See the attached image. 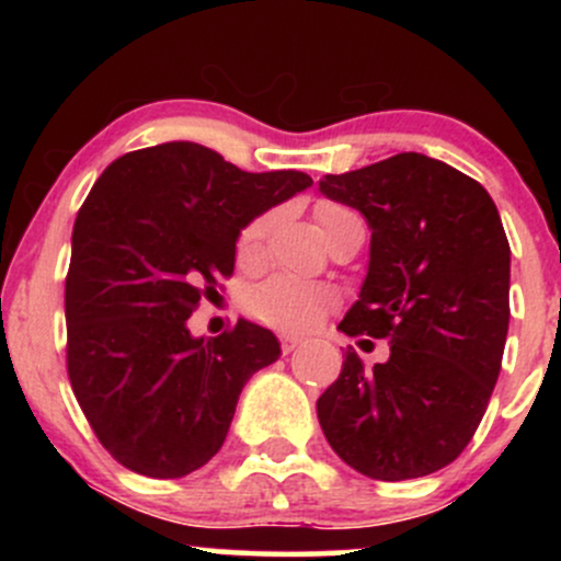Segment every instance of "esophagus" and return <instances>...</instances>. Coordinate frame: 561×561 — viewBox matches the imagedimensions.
Returning <instances> with one entry per match:
<instances>
[{
    "mask_svg": "<svg viewBox=\"0 0 561 561\" xmlns=\"http://www.w3.org/2000/svg\"><path fill=\"white\" fill-rule=\"evenodd\" d=\"M300 345H302L300 334H293V332L282 334V351H285V353H293L295 347H300Z\"/></svg>",
    "mask_w": 561,
    "mask_h": 561,
    "instance_id": "obj_1",
    "label": "esophagus"
}]
</instances>
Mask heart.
Listing matches in <instances>:
<instances>
[{
	"instance_id": "1",
	"label": "heart",
	"mask_w": 561,
	"mask_h": 561,
	"mask_svg": "<svg viewBox=\"0 0 561 561\" xmlns=\"http://www.w3.org/2000/svg\"><path fill=\"white\" fill-rule=\"evenodd\" d=\"M347 216L356 214L337 203H319L317 208V218L324 234H330ZM268 227H272V216L263 214L242 229L240 240H237V261L242 266H253V263L261 261ZM334 302H337V293L332 287L298 279V276L289 274H274L250 293L248 308L263 324L279 327V330H311Z\"/></svg>"
}]
</instances>
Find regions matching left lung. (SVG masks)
Wrapping results in <instances>:
<instances>
[{"label": "left lung", "mask_w": 561, "mask_h": 561, "mask_svg": "<svg viewBox=\"0 0 561 561\" xmlns=\"http://www.w3.org/2000/svg\"><path fill=\"white\" fill-rule=\"evenodd\" d=\"M319 192L371 229L369 268L337 330L390 343L385 364L345 351L317 401L334 454L371 480L448 467L485 414L508 332V240L485 186L401 152L330 173ZM371 343V340H362Z\"/></svg>", "instance_id": "left-lung-1"}]
</instances>
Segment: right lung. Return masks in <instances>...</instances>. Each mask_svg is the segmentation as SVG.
I'll return each mask as SVG.
<instances>
[{
    "label": "right lung",
    "mask_w": 561,
    "mask_h": 561,
    "mask_svg": "<svg viewBox=\"0 0 561 561\" xmlns=\"http://www.w3.org/2000/svg\"><path fill=\"white\" fill-rule=\"evenodd\" d=\"M311 184L300 171L248 173L195 141L126 152L96 179L70 242L68 377L118 465L184 478L224 446L244 382L279 358V340L248 319L195 337L186 319L234 272L240 231Z\"/></svg>",
    "instance_id": "right-lung-1"
}]
</instances>
